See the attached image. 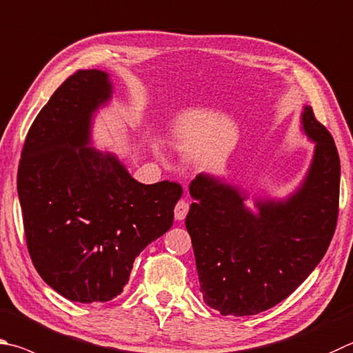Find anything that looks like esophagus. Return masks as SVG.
Returning a JSON list of instances; mask_svg holds the SVG:
<instances>
[{
  "label": "esophagus",
  "mask_w": 353,
  "mask_h": 353,
  "mask_svg": "<svg viewBox=\"0 0 353 353\" xmlns=\"http://www.w3.org/2000/svg\"><path fill=\"white\" fill-rule=\"evenodd\" d=\"M188 210H190L188 202L183 201V199H182V201H179V202L176 203V207H174V217H176L177 221L185 219V216H187Z\"/></svg>",
  "instance_id": "34e87169"
}]
</instances>
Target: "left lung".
I'll use <instances>...</instances> for the list:
<instances>
[{
  "label": "left lung",
  "instance_id": "1",
  "mask_svg": "<svg viewBox=\"0 0 353 353\" xmlns=\"http://www.w3.org/2000/svg\"><path fill=\"white\" fill-rule=\"evenodd\" d=\"M303 126L316 142L301 188L285 202L243 207L236 188L199 174L185 219L203 301L222 315L250 316L272 309L304 283L327 252L338 221L339 156L310 106Z\"/></svg>",
  "mask_w": 353,
  "mask_h": 353
}]
</instances>
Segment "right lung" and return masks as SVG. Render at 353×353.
<instances>
[{
    "label": "right lung",
    "mask_w": 353,
    "mask_h": 353,
    "mask_svg": "<svg viewBox=\"0 0 353 353\" xmlns=\"http://www.w3.org/2000/svg\"><path fill=\"white\" fill-rule=\"evenodd\" d=\"M110 97L101 70L69 75L32 123L18 166L30 259L75 303L123 292L134 259L171 228L183 191L170 181L140 183L114 156L85 148L92 112Z\"/></svg>",
    "instance_id": "1"
}]
</instances>
